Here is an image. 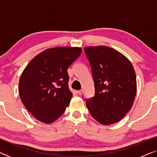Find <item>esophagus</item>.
Wrapping results in <instances>:
<instances>
[{
	"label": "esophagus",
	"mask_w": 157,
	"mask_h": 157,
	"mask_svg": "<svg viewBox=\"0 0 157 157\" xmlns=\"http://www.w3.org/2000/svg\"><path fill=\"white\" fill-rule=\"evenodd\" d=\"M83 93V91L82 89L79 90V91H77V94H78V95H82Z\"/></svg>",
	"instance_id": "1"
}]
</instances>
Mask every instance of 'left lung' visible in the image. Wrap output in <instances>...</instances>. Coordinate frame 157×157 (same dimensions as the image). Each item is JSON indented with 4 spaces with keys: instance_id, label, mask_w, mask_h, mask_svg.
Returning <instances> with one entry per match:
<instances>
[{
    "instance_id": "left-lung-1",
    "label": "left lung",
    "mask_w": 157,
    "mask_h": 157,
    "mask_svg": "<svg viewBox=\"0 0 157 157\" xmlns=\"http://www.w3.org/2000/svg\"><path fill=\"white\" fill-rule=\"evenodd\" d=\"M95 88L86 101L94 119L104 125L117 123L132 107L136 94V74L127 58L110 47H85Z\"/></svg>"
}]
</instances>
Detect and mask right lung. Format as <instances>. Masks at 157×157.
Instances as JSON below:
<instances>
[{
  "instance_id": "add662e5",
  "label": "right lung",
  "mask_w": 157,
  "mask_h": 157,
  "mask_svg": "<svg viewBox=\"0 0 157 157\" xmlns=\"http://www.w3.org/2000/svg\"><path fill=\"white\" fill-rule=\"evenodd\" d=\"M78 47L48 48L29 62L21 74L18 91L21 101L38 121L51 124L69 105L68 68L80 56Z\"/></svg>"
}]
</instances>
